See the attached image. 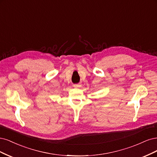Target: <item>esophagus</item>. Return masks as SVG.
<instances>
[{
    "mask_svg": "<svg viewBox=\"0 0 157 157\" xmlns=\"http://www.w3.org/2000/svg\"><path fill=\"white\" fill-rule=\"evenodd\" d=\"M74 86V87H75V88H78V87H79V85H76V84H75V85H73Z\"/></svg>",
    "mask_w": 157,
    "mask_h": 157,
    "instance_id": "esophagus-1",
    "label": "esophagus"
}]
</instances>
